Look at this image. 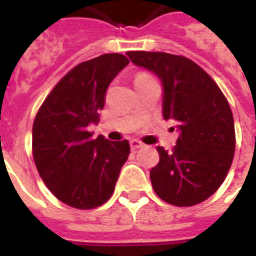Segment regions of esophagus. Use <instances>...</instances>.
<instances>
[{
  "mask_svg": "<svg viewBox=\"0 0 256 256\" xmlns=\"http://www.w3.org/2000/svg\"><path fill=\"white\" fill-rule=\"evenodd\" d=\"M144 146V144L141 142V141H138V140H130V148L133 150H138V148H142Z\"/></svg>",
  "mask_w": 256,
  "mask_h": 256,
  "instance_id": "34e87169",
  "label": "esophagus"
}]
</instances>
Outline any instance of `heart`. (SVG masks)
Instances as JSON below:
<instances>
[{
  "label": "heart",
  "mask_w": 256,
  "mask_h": 256,
  "mask_svg": "<svg viewBox=\"0 0 256 256\" xmlns=\"http://www.w3.org/2000/svg\"><path fill=\"white\" fill-rule=\"evenodd\" d=\"M142 78H148V75H146V74H140V75H137V78L136 79H142Z\"/></svg>",
  "instance_id": "b5f03b06"
}]
</instances>
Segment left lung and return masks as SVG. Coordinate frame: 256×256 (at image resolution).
I'll use <instances>...</instances> for the list:
<instances>
[{
	"mask_svg": "<svg viewBox=\"0 0 256 256\" xmlns=\"http://www.w3.org/2000/svg\"><path fill=\"white\" fill-rule=\"evenodd\" d=\"M128 56L160 79L163 118L174 119L180 133L172 152L158 146L160 162L150 174L154 190L178 207L202 203L220 188L233 160L236 137L229 102L189 58L163 52Z\"/></svg>",
	"mask_w": 256,
	"mask_h": 256,
	"instance_id": "1",
	"label": "left lung"
}]
</instances>
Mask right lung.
Returning <instances> with one entry per match:
<instances>
[{
  "instance_id": "obj_1",
  "label": "right lung",
  "mask_w": 256,
  "mask_h": 256,
  "mask_svg": "<svg viewBox=\"0 0 256 256\" xmlns=\"http://www.w3.org/2000/svg\"><path fill=\"white\" fill-rule=\"evenodd\" d=\"M128 64L119 53L78 64L48 96L32 124V156L42 181L56 198L75 208L98 207L111 198L128 160V140L92 138L112 79Z\"/></svg>"
}]
</instances>
